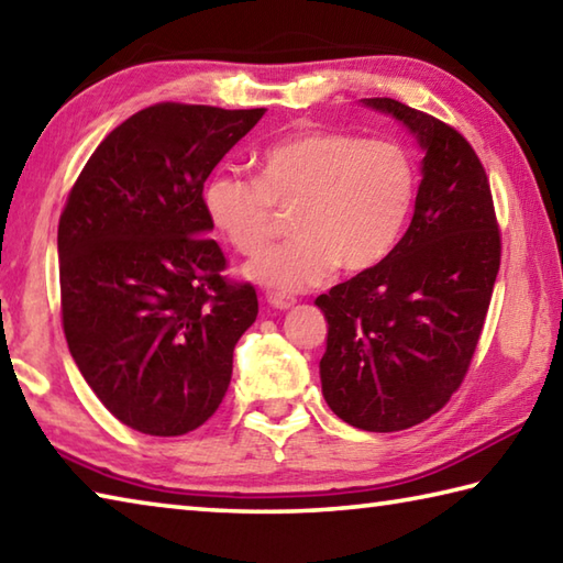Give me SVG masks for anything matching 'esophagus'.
<instances>
[{
    "label": "esophagus",
    "instance_id": "obj_1",
    "mask_svg": "<svg viewBox=\"0 0 563 563\" xmlns=\"http://www.w3.org/2000/svg\"><path fill=\"white\" fill-rule=\"evenodd\" d=\"M267 303L269 306H274V309H279V311H284V309H291V306L296 303V299L291 294H282V291H269L267 294Z\"/></svg>",
    "mask_w": 563,
    "mask_h": 563
}]
</instances>
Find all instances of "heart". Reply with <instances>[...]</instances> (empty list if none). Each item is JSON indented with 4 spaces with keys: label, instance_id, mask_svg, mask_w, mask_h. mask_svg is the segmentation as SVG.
I'll list each match as a JSON object with an SVG mask.
<instances>
[{
    "label": "heart",
    "instance_id": "1",
    "mask_svg": "<svg viewBox=\"0 0 563 563\" xmlns=\"http://www.w3.org/2000/svg\"><path fill=\"white\" fill-rule=\"evenodd\" d=\"M417 198V168L395 142L335 130H303L267 146L260 178L218 172L206 186L213 225L245 257H257L294 213L289 245L254 260L252 279L306 289L335 267L360 274L395 250Z\"/></svg>",
    "mask_w": 563,
    "mask_h": 563
}]
</instances>
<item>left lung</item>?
<instances>
[{
	"instance_id": "obj_1",
	"label": "left lung",
	"mask_w": 563,
	"mask_h": 563,
	"mask_svg": "<svg viewBox=\"0 0 563 563\" xmlns=\"http://www.w3.org/2000/svg\"><path fill=\"white\" fill-rule=\"evenodd\" d=\"M427 152L411 225L377 267L321 294L323 397L363 431H401L449 405L478 347L500 269L490 181L455 126L369 98Z\"/></svg>"
}]
</instances>
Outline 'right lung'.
Instances as JSON below:
<instances>
[{
    "label": "right lung",
    "mask_w": 563,
    "mask_h": 563,
    "mask_svg": "<svg viewBox=\"0 0 563 563\" xmlns=\"http://www.w3.org/2000/svg\"><path fill=\"white\" fill-rule=\"evenodd\" d=\"M264 114L156 102L112 130L58 220L63 333L114 419L181 437L213 417L232 350L257 318L250 282L225 277L203 184Z\"/></svg>",
    "instance_id": "add662e5"
}]
</instances>
